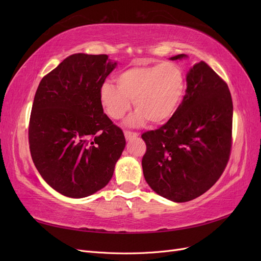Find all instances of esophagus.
Returning <instances> with one entry per match:
<instances>
[{
  "instance_id": "34e87169",
  "label": "esophagus",
  "mask_w": 261,
  "mask_h": 261,
  "mask_svg": "<svg viewBox=\"0 0 261 261\" xmlns=\"http://www.w3.org/2000/svg\"><path fill=\"white\" fill-rule=\"evenodd\" d=\"M124 135H125V138L126 139H132V138H135L137 137L139 134L138 133H135V132H129V130H125L124 132Z\"/></svg>"
}]
</instances>
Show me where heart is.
<instances>
[{"mask_svg":"<svg viewBox=\"0 0 261 261\" xmlns=\"http://www.w3.org/2000/svg\"><path fill=\"white\" fill-rule=\"evenodd\" d=\"M117 87L105 84L100 101L112 120H121L132 101L136 112L128 118L129 125L145 121L162 124L175 113L185 91V76L180 67L171 62L133 66L116 77Z\"/></svg>","mask_w":261,"mask_h":261,"instance_id":"heart-1","label":"heart"}]
</instances>
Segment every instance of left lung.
Listing matches in <instances>:
<instances>
[{"instance_id":"8db88e82","label":"left lung","mask_w":261,"mask_h":261,"mask_svg":"<svg viewBox=\"0 0 261 261\" xmlns=\"http://www.w3.org/2000/svg\"><path fill=\"white\" fill-rule=\"evenodd\" d=\"M186 82L175 113L141 135L147 147L141 160L146 181L175 202L193 200L215 185L232 149L233 102L226 83L203 61L191 68Z\"/></svg>"}]
</instances>
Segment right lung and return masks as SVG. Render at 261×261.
Segmentation results:
<instances>
[{"instance_id": "right-lung-1", "label": "right lung", "mask_w": 261, "mask_h": 261, "mask_svg": "<svg viewBox=\"0 0 261 261\" xmlns=\"http://www.w3.org/2000/svg\"><path fill=\"white\" fill-rule=\"evenodd\" d=\"M107 54L67 57L39 84L28 127L38 172L53 189L83 198L111 179L125 147L123 130L103 113L100 91L116 63Z\"/></svg>"}]
</instances>
